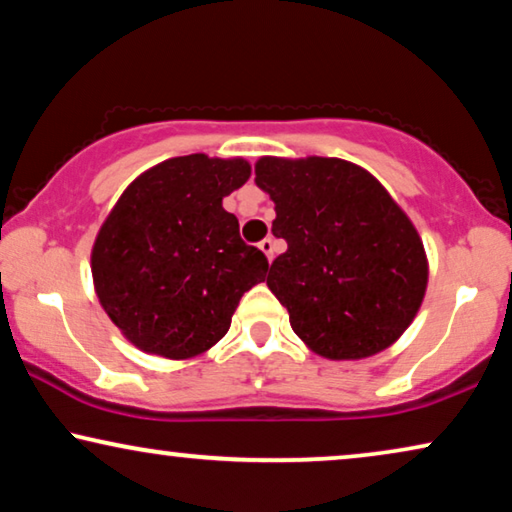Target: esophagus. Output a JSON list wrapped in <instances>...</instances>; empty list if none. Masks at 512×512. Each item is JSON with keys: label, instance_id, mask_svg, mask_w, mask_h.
<instances>
[{"label": "esophagus", "instance_id": "34e87169", "mask_svg": "<svg viewBox=\"0 0 512 512\" xmlns=\"http://www.w3.org/2000/svg\"><path fill=\"white\" fill-rule=\"evenodd\" d=\"M260 250L269 257V262L274 260V241H271V238H264V241H260Z\"/></svg>", "mask_w": 512, "mask_h": 512}]
</instances>
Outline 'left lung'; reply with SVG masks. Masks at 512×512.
<instances>
[{
    "label": "left lung",
    "instance_id": "8db88e82",
    "mask_svg": "<svg viewBox=\"0 0 512 512\" xmlns=\"http://www.w3.org/2000/svg\"><path fill=\"white\" fill-rule=\"evenodd\" d=\"M255 182L276 203L271 231L288 243L267 285L295 335L332 360L391 346L428 281L424 243L398 203L367 170L323 156H264Z\"/></svg>",
    "mask_w": 512,
    "mask_h": 512
}]
</instances>
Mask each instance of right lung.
<instances>
[{"mask_svg":"<svg viewBox=\"0 0 512 512\" xmlns=\"http://www.w3.org/2000/svg\"><path fill=\"white\" fill-rule=\"evenodd\" d=\"M243 159L189 154L142 173L95 238L102 309L138 349L192 358L227 335L238 299L269 262L238 234L222 199L245 185Z\"/></svg>","mask_w":512,"mask_h":512,"instance_id":"add662e5","label":"right lung"}]
</instances>
